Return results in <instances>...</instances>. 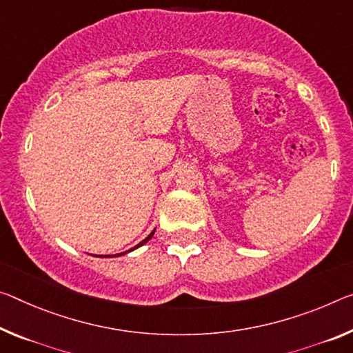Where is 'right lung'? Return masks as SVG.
I'll list each match as a JSON object with an SVG mask.
<instances>
[{
    "label": "right lung",
    "mask_w": 353,
    "mask_h": 353,
    "mask_svg": "<svg viewBox=\"0 0 353 353\" xmlns=\"http://www.w3.org/2000/svg\"><path fill=\"white\" fill-rule=\"evenodd\" d=\"M154 232H155V231H152V232H150V234H149V236H148V237H146V239H144V240H143V242H141V243H138V245H137V247H135V248H138V247H141V245H144V243H146V242H149V239H150V237H152V236H154ZM135 248H132V250H135ZM132 250H128V251H132ZM121 254H125V253H119V254H116V256H121ZM105 257H113V256H110V254H106V256H105Z\"/></svg>",
    "instance_id": "add662e5"
}]
</instances>
